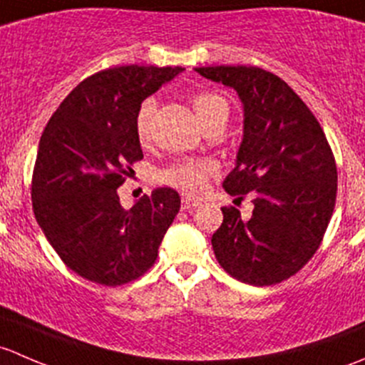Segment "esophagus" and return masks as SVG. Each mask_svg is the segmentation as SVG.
<instances>
[{
  "label": "esophagus",
  "mask_w": 365,
  "mask_h": 365,
  "mask_svg": "<svg viewBox=\"0 0 365 365\" xmlns=\"http://www.w3.org/2000/svg\"><path fill=\"white\" fill-rule=\"evenodd\" d=\"M197 205H200V200H194V197H190V196H183L182 197L183 210H192V208H196Z\"/></svg>",
  "instance_id": "1"
}]
</instances>
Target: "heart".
<instances>
[{
	"label": "heart",
	"mask_w": 365,
	"mask_h": 365,
	"mask_svg": "<svg viewBox=\"0 0 365 365\" xmlns=\"http://www.w3.org/2000/svg\"><path fill=\"white\" fill-rule=\"evenodd\" d=\"M196 118L200 120L201 127L206 128L210 125H224L230 114V106L226 98L220 95L212 93V91H200L190 97ZM157 109V102L153 98H145L139 104L138 113H135L134 128L135 135L141 143L148 141L150 128H152V116ZM217 173L215 164L206 159H185L176 164L169 165L168 169L160 173V180L168 185L176 187L187 194H200L206 187L210 176Z\"/></svg>",
	"instance_id": "obj_1"
}]
</instances>
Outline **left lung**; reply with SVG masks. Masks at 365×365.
Instances as JSON below:
<instances>
[{
  "instance_id": "1",
  "label": "left lung",
  "mask_w": 365,
  "mask_h": 365,
  "mask_svg": "<svg viewBox=\"0 0 365 365\" xmlns=\"http://www.w3.org/2000/svg\"><path fill=\"white\" fill-rule=\"evenodd\" d=\"M197 73L237 90L244 104V139L222 187L244 200L249 220L224 206L212 237L220 267L242 282L272 286L314 256L332 217L337 168L311 109L275 73L257 67H200Z\"/></svg>"
}]
</instances>
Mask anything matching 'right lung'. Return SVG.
<instances>
[{"instance_id":"obj_1","label":"right lung","mask_w":365,"mask_h":365,"mask_svg":"<svg viewBox=\"0 0 365 365\" xmlns=\"http://www.w3.org/2000/svg\"><path fill=\"white\" fill-rule=\"evenodd\" d=\"M180 67H113L81 81L42 132L31 178L33 212L65 264L83 279L121 286L141 277L180 210L169 187L120 205L118 187L143 159L139 104Z\"/></svg>"}]
</instances>
